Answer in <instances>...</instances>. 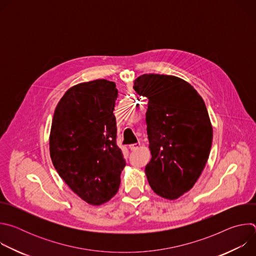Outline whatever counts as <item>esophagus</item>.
Masks as SVG:
<instances>
[{"label":"esophagus","instance_id":"obj_1","mask_svg":"<svg viewBox=\"0 0 256 256\" xmlns=\"http://www.w3.org/2000/svg\"><path fill=\"white\" fill-rule=\"evenodd\" d=\"M140 142H136V144H130V149L132 150V151H134V150H136V149H138L140 147Z\"/></svg>","mask_w":256,"mask_h":256}]
</instances>
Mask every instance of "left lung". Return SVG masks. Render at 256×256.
<instances>
[{
	"label": "left lung",
	"mask_w": 256,
	"mask_h": 256,
	"mask_svg": "<svg viewBox=\"0 0 256 256\" xmlns=\"http://www.w3.org/2000/svg\"><path fill=\"white\" fill-rule=\"evenodd\" d=\"M134 85L149 99L146 122L152 158L146 176L156 194L174 200L194 188L210 156L212 126L204 101L176 76L144 74Z\"/></svg>",
	"instance_id": "obj_1"
}]
</instances>
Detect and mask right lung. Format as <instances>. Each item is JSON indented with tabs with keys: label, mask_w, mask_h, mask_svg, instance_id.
<instances>
[{
	"label": "right lung",
	"mask_w": 256,
	"mask_h": 256,
	"mask_svg": "<svg viewBox=\"0 0 256 256\" xmlns=\"http://www.w3.org/2000/svg\"><path fill=\"white\" fill-rule=\"evenodd\" d=\"M116 97L112 81L80 83L66 90L52 118V164L72 192L92 206L105 204L116 194L126 166L116 144Z\"/></svg>",
	"instance_id": "add662e5"
}]
</instances>
